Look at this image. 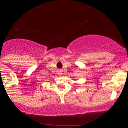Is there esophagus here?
I'll return each mask as SVG.
<instances>
[{"label": "esophagus", "instance_id": "obj_1", "mask_svg": "<svg viewBox=\"0 0 128 128\" xmlns=\"http://www.w3.org/2000/svg\"><path fill=\"white\" fill-rule=\"evenodd\" d=\"M62 72L61 71V70H59V71H58V74H59V75H61V74H62Z\"/></svg>", "mask_w": 128, "mask_h": 128}]
</instances>
